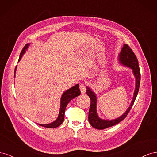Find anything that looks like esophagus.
<instances>
[{"mask_svg":"<svg viewBox=\"0 0 157 157\" xmlns=\"http://www.w3.org/2000/svg\"><path fill=\"white\" fill-rule=\"evenodd\" d=\"M80 92H81V94H84L86 92V87H85L84 84H80Z\"/></svg>","mask_w":157,"mask_h":157,"instance_id":"esophagus-1","label":"esophagus"}]
</instances>
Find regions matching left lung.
<instances>
[{"label":"left lung","instance_id":"obj_1","mask_svg":"<svg viewBox=\"0 0 157 157\" xmlns=\"http://www.w3.org/2000/svg\"><path fill=\"white\" fill-rule=\"evenodd\" d=\"M118 62L121 65L126 66V67L132 69V73L134 75L136 78V88L134 90V96H133L132 100L131 101L130 107L127 109L125 113L118 117L113 120L109 119H102L99 117L97 113V96L96 94L94 93L93 90L88 86H86V94L90 98V107L89 109L88 114V121L92 127L98 130H103L107 128L115 126L118 124L122 120H124L127 116L128 113H129L133 104H134L135 99L137 97V93L139 91L140 84V71L139 67L138 61L136 58V55L132 50V49L127 44H124L121 49L120 54L118 56Z\"/></svg>","mask_w":157,"mask_h":157}]
</instances>
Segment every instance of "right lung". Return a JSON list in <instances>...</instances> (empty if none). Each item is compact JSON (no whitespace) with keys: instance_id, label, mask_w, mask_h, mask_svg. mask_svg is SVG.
<instances>
[{"instance_id":"right-lung-1","label":"right lung","mask_w":157,"mask_h":157,"mask_svg":"<svg viewBox=\"0 0 157 157\" xmlns=\"http://www.w3.org/2000/svg\"><path fill=\"white\" fill-rule=\"evenodd\" d=\"M30 46V43L26 44L25 46L23 47V50H21L20 56V58H19L18 62L20 61L22 58V56H23L27 48H29V46ZM17 69V66L15 68V71H14V77L16 76V71ZM79 95H80V91L79 89V84H77L75 85L74 86L71 87V88L68 89L66 90L65 92H64L61 96V101H60V109H59V115L58 118L56 121L54 122H52L50 124H38L39 125L41 126H44L48 128H55L58 127L59 125L62 124V122L64 121V116H65V109L66 107H67V104L69 103L71 100L76 97L78 96Z\"/></svg>"}]
</instances>
